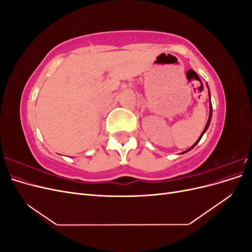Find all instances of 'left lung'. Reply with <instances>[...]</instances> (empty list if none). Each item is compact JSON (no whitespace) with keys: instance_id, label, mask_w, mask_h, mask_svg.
<instances>
[{"instance_id":"1","label":"left lung","mask_w":252,"mask_h":252,"mask_svg":"<svg viewBox=\"0 0 252 252\" xmlns=\"http://www.w3.org/2000/svg\"><path fill=\"white\" fill-rule=\"evenodd\" d=\"M206 85H207V88H208V95H209V118H208V121H207V124H206V126H205V128H204V130H203V132L201 133V135H200V138L199 139H197V141L192 145V146L191 147H190L189 149H187L186 151H184V152H182V154H186V152H188L189 150H191L194 146H195V145L197 144V143H199L200 142V140L202 139V136H203V134L206 132V131H207V129H208V127H209V125H210V122H211V117H212V105H211V100H210V91H209V87H208V84L207 83H206Z\"/></svg>"}]
</instances>
